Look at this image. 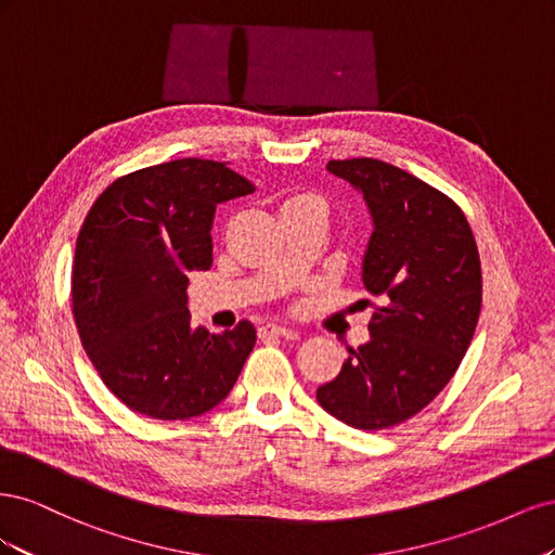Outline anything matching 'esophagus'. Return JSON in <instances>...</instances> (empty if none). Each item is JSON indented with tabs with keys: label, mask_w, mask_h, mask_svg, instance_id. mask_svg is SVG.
I'll use <instances>...</instances> for the list:
<instances>
[{
	"label": "esophagus",
	"mask_w": 555,
	"mask_h": 555,
	"mask_svg": "<svg viewBox=\"0 0 555 555\" xmlns=\"http://www.w3.org/2000/svg\"><path fill=\"white\" fill-rule=\"evenodd\" d=\"M259 335L261 338H294L296 331L284 326V324H275V322H268L259 328Z\"/></svg>",
	"instance_id": "obj_1"
}]
</instances>
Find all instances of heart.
I'll return each mask as SVG.
<instances>
[{
	"mask_svg": "<svg viewBox=\"0 0 555 555\" xmlns=\"http://www.w3.org/2000/svg\"><path fill=\"white\" fill-rule=\"evenodd\" d=\"M296 204H317V206H324L322 198L312 196V194H298V196H292V198L284 201V206H296ZM284 206H282V208H284Z\"/></svg>",
	"mask_w": 555,
	"mask_h": 555,
	"instance_id": "heart-1",
	"label": "heart"
}]
</instances>
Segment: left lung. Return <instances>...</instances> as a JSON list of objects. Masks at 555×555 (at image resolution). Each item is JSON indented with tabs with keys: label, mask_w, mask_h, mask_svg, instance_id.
Here are the masks:
<instances>
[{
	"label": "left lung",
	"mask_w": 555,
	"mask_h": 555,
	"mask_svg": "<svg viewBox=\"0 0 555 555\" xmlns=\"http://www.w3.org/2000/svg\"><path fill=\"white\" fill-rule=\"evenodd\" d=\"M328 173L363 194L373 236L363 287L379 298L371 340L317 389L331 416L359 430L422 412L459 371L481 310L479 251L463 210L424 180L371 157L333 159Z\"/></svg>",
	"instance_id": "1"
}]
</instances>
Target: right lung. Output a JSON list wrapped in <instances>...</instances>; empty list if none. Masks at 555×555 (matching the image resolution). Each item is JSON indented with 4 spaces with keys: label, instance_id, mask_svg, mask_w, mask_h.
<instances>
[{
    "label": "right lung",
    "instance_id": "obj_1",
    "mask_svg": "<svg viewBox=\"0 0 555 555\" xmlns=\"http://www.w3.org/2000/svg\"><path fill=\"white\" fill-rule=\"evenodd\" d=\"M255 192L224 162L176 159L117 178L76 241L74 317L96 373L133 412L182 422L229 396L257 343L243 322L194 328L192 271L212 266L215 208Z\"/></svg>",
    "mask_w": 555,
    "mask_h": 555
}]
</instances>
